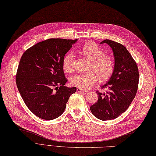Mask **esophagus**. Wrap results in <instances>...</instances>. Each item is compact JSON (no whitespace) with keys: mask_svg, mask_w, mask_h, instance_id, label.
I'll return each mask as SVG.
<instances>
[{"mask_svg":"<svg viewBox=\"0 0 156 156\" xmlns=\"http://www.w3.org/2000/svg\"><path fill=\"white\" fill-rule=\"evenodd\" d=\"M77 91L78 92H86V90H83V89L79 88H77Z\"/></svg>","mask_w":156,"mask_h":156,"instance_id":"34e87169","label":"esophagus"}]
</instances>
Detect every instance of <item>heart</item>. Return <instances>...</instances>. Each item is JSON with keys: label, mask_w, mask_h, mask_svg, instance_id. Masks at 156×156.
Masks as SVG:
<instances>
[{"label": "heart", "mask_w": 156, "mask_h": 156, "mask_svg": "<svg viewBox=\"0 0 156 156\" xmlns=\"http://www.w3.org/2000/svg\"><path fill=\"white\" fill-rule=\"evenodd\" d=\"M81 51L87 58L92 61L91 69L94 72L74 75L71 79L73 86L88 90L97 83L99 77L101 81H106L111 76L115 69V62L110 56L104 55L100 47L94 43H88L82 47ZM73 53L64 56L62 68L65 72L70 73L73 71Z\"/></svg>", "instance_id": "1"}]
</instances>
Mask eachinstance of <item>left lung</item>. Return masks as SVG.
Listing matches in <instances>:
<instances>
[{"label": "left lung", "mask_w": 156, "mask_h": 156, "mask_svg": "<svg viewBox=\"0 0 156 156\" xmlns=\"http://www.w3.org/2000/svg\"><path fill=\"white\" fill-rule=\"evenodd\" d=\"M105 43L112 50L115 69L108 82L101 87L108 90L96 92L98 100L90 107L92 114L103 121L115 119L127 109L136 95L139 79L137 66L125 47L110 40L100 42Z\"/></svg>", "instance_id": "obj_1"}]
</instances>
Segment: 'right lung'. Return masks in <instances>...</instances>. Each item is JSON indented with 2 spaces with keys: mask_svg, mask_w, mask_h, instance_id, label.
<instances>
[{
  "mask_svg": "<svg viewBox=\"0 0 156 156\" xmlns=\"http://www.w3.org/2000/svg\"><path fill=\"white\" fill-rule=\"evenodd\" d=\"M76 40L51 38L28 49L19 64L16 84L29 110L41 119L51 120L64 112L76 87H65L62 60Z\"/></svg>",
  "mask_w": 156,
  "mask_h": 156,
  "instance_id": "obj_1",
  "label": "right lung"
}]
</instances>
